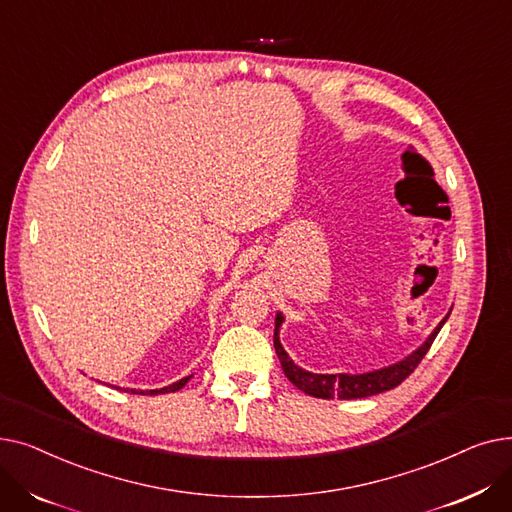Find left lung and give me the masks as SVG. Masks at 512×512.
Segmentation results:
<instances>
[{
	"label": "left lung",
	"mask_w": 512,
	"mask_h": 512,
	"mask_svg": "<svg viewBox=\"0 0 512 512\" xmlns=\"http://www.w3.org/2000/svg\"><path fill=\"white\" fill-rule=\"evenodd\" d=\"M452 311V309H450ZM450 315V313H448ZM448 315L440 321V324L434 328V332L427 336V340L407 355L405 359H400L388 367L382 369H373L365 373H313L307 371L299 365H294V361L288 357L284 351V346L280 342V328L284 324V315L278 311L276 313V328H274V346H276V355L282 363V369L286 373V378L303 390L309 396L315 398H340V400H353V398H367L373 394H380L386 390L396 388L402 380H407L413 373V369L419 365V361L425 357L429 351V346L436 340L438 332L446 324Z\"/></svg>",
	"instance_id": "1"
}]
</instances>
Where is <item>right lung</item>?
I'll use <instances>...</instances> for the list:
<instances>
[{"label": "right lung", "instance_id": "add662e5", "mask_svg": "<svg viewBox=\"0 0 512 512\" xmlns=\"http://www.w3.org/2000/svg\"><path fill=\"white\" fill-rule=\"evenodd\" d=\"M191 378H193V375H186V378H182V380H178V382H174V384H170V386H166V388H159V390H147V392H145V390H139V392H137V390H132V388H130V392H132V394H149V396H155V394H168V392H176V390L184 388V386H186V382L191 380ZM118 390H120V388H118ZM124 392H128V390H124Z\"/></svg>", "mask_w": 512, "mask_h": 512}]
</instances>
